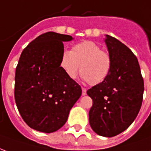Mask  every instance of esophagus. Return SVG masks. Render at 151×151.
<instances>
[{"label": "esophagus", "mask_w": 151, "mask_h": 151, "mask_svg": "<svg viewBox=\"0 0 151 151\" xmlns=\"http://www.w3.org/2000/svg\"><path fill=\"white\" fill-rule=\"evenodd\" d=\"M82 95H86V89L84 88V87H82Z\"/></svg>", "instance_id": "34e87169"}]
</instances>
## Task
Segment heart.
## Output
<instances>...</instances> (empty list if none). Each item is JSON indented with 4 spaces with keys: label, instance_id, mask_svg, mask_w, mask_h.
Masks as SVG:
<instances>
[{
    "label": "heart",
    "instance_id": "b5f03b06",
    "mask_svg": "<svg viewBox=\"0 0 151 151\" xmlns=\"http://www.w3.org/2000/svg\"><path fill=\"white\" fill-rule=\"evenodd\" d=\"M60 64L69 78L75 79L80 68L83 80L89 85L96 86L108 78L112 60L109 53L101 50L97 43L83 41L73 45L71 51H65Z\"/></svg>",
    "mask_w": 151,
    "mask_h": 151
}]
</instances>
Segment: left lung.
I'll return each instance as SVG.
<instances>
[{"instance_id": "obj_1", "label": "left lung", "mask_w": 151, "mask_h": 151, "mask_svg": "<svg viewBox=\"0 0 151 151\" xmlns=\"http://www.w3.org/2000/svg\"><path fill=\"white\" fill-rule=\"evenodd\" d=\"M105 43L112 60L111 72L86 93L93 100L91 127L99 135L111 137L135 120L142 104L144 81L136 56L128 47L108 35Z\"/></svg>"}]
</instances>
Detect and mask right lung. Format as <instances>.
I'll return each mask as SVG.
<instances>
[{
    "instance_id": "1",
    "label": "right lung",
    "mask_w": 151,
    "mask_h": 151,
    "mask_svg": "<svg viewBox=\"0 0 151 151\" xmlns=\"http://www.w3.org/2000/svg\"><path fill=\"white\" fill-rule=\"evenodd\" d=\"M72 36L49 31L40 35L22 51L15 72L14 99L28 126L52 133L67 121L82 88L60 67L65 41Z\"/></svg>"
}]
</instances>
